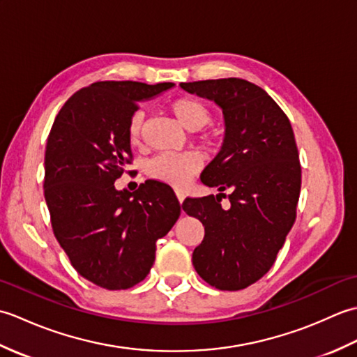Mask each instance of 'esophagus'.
I'll use <instances>...</instances> for the list:
<instances>
[{
    "label": "esophagus",
    "mask_w": 357,
    "mask_h": 357,
    "mask_svg": "<svg viewBox=\"0 0 357 357\" xmlns=\"http://www.w3.org/2000/svg\"><path fill=\"white\" fill-rule=\"evenodd\" d=\"M176 192V196H178V201H179V204H183V201H184V198H185V195L181 192V190H174Z\"/></svg>",
    "instance_id": "esophagus-1"
}]
</instances>
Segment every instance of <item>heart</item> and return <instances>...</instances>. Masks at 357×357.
Wrapping results in <instances>:
<instances>
[{
    "instance_id": "heart-1",
    "label": "heart",
    "mask_w": 357,
    "mask_h": 357,
    "mask_svg": "<svg viewBox=\"0 0 357 357\" xmlns=\"http://www.w3.org/2000/svg\"><path fill=\"white\" fill-rule=\"evenodd\" d=\"M170 110L187 130H199L211 121V112L206 102L195 96H179L170 102ZM146 130V112L135 110L128 119V139L133 146L142 141ZM202 158L198 151H162L151 158L147 164V172L151 178L162 183L183 187L193 174L201 169Z\"/></svg>"
}]
</instances>
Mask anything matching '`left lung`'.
<instances>
[{
	"instance_id": "8db88e82",
	"label": "left lung",
	"mask_w": 357,
	"mask_h": 357,
	"mask_svg": "<svg viewBox=\"0 0 357 357\" xmlns=\"http://www.w3.org/2000/svg\"><path fill=\"white\" fill-rule=\"evenodd\" d=\"M181 87L213 100L225 119L224 146L201 174L204 184L221 193L183 202L185 213L206 230L192 261L208 285L242 290L271 268L296 221L301 162L293 128L275 100L245 79ZM225 190L231 192L229 211L220 206Z\"/></svg>"
}]
</instances>
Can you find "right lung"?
<instances>
[{"mask_svg": "<svg viewBox=\"0 0 357 357\" xmlns=\"http://www.w3.org/2000/svg\"><path fill=\"white\" fill-rule=\"evenodd\" d=\"M136 81H98L73 93L50 128L44 156V198L52 230L82 278L107 290L146 279L156 241L181 215L173 190L146 181L116 190L132 164L128 119L142 100L170 89Z\"/></svg>", "mask_w": 357, "mask_h": 357, "instance_id": "1", "label": "right lung"}]
</instances>
